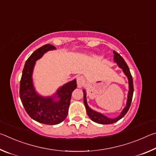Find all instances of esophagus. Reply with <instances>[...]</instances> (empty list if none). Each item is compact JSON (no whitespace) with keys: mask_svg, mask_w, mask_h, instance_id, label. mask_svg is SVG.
I'll return each instance as SVG.
<instances>
[{"mask_svg":"<svg viewBox=\"0 0 156 156\" xmlns=\"http://www.w3.org/2000/svg\"><path fill=\"white\" fill-rule=\"evenodd\" d=\"M84 83V79L82 76H78V77H77V84L79 88H81L83 86Z\"/></svg>","mask_w":156,"mask_h":156,"instance_id":"1","label":"esophagus"}]
</instances>
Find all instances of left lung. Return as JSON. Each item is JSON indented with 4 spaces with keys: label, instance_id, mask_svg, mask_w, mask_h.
<instances>
[{
    "label": "left lung",
    "instance_id": "1",
    "mask_svg": "<svg viewBox=\"0 0 156 156\" xmlns=\"http://www.w3.org/2000/svg\"><path fill=\"white\" fill-rule=\"evenodd\" d=\"M113 60L115 63H117L118 67L120 69H122L124 73L125 76L127 77L128 81H129V91L127 95V100H126V104L125 107L124 108L122 112L120 113V114L115 118H108L107 116L105 115L102 113L98 112L96 111H94V109H91L89 107L87 104V94L85 89H83V94H84V104L85 106L87 113L89 115V117L90 118L91 120H93L94 122L101 124V125H109V124H113L115 122H117L121 118H122L127 113L129 107L131 106V103L132 101V98H133V78H132L131 74L130 73V70H129V67L125 62V60L122 58V57L118 54V53L115 52V51H113Z\"/></svg>",
    "mask_w": 156,
    "mask_h": 156
}]
</instances>
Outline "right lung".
Segmentation results:
<instances>
[{"mask_svg":"<svg viewBox=\"0 0 156 156\" xmlns=\"http://www.w3.org/2000/svg\"><path fill=\"white\" fill-rule=\"evenodd\" d=\"M56 49L47 44L33 52L26 60L20 82V98L26 112L33 120L49 125H58L65 120L72 94L77 87L74 79L60 87L51 96H43L36 91L32 78L36 62L46 52Z\"/></svg>","mask_w":156,"mask_h":156,"instance_id":"right-lung-1","label":"right lung"}]
</instances>
